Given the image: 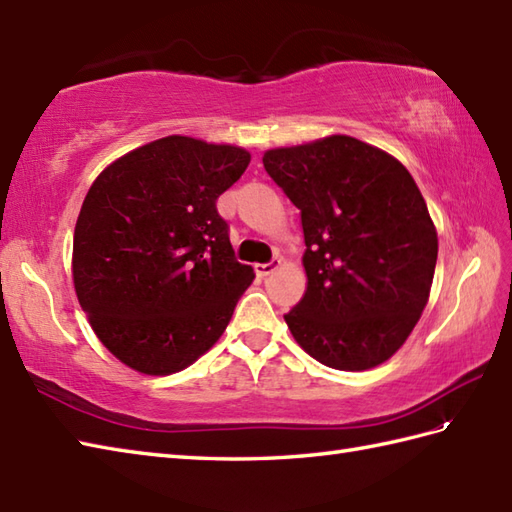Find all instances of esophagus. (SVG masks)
Returning <instances> with one entry per match:
<instances>
[{
    "label": "esophagus",
    "instance_id": "esophagus-1",
    "mask_svg": "<svg viewBox=\"0 0 512 512\" xmlns=\"http://www.w3.org/2000/svg\"><path fill=\"white\" fill-rule=\"evenodd\" d=\"M280 265H282V260L274 258V260H269V263H265V265H256V274L260 278H267V276L274 274V271H278Z\"/></svg>",
    "mask_w": 512,
    "mask_h": 512
}]
</instances>
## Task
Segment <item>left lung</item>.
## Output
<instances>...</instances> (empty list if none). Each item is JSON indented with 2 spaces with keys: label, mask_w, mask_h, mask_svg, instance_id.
<instances>
[{
  "label": "left lung",
  "mask_w": 512,
  "mask_h": 512,
  "mask_svg": "<svg viewBox=\"0 0 512 512\" xmlns=\"http://www.w3.org/2000/svg\"><path fill=\"white\" fill-rule=\"evenodd\" d=\"M271 179L300 210L306 291L285 315L295 342L328 368L381 366L427 306L438 234L414 177L350 135L276 146Z\"/></svg>",
  "instance_id": "1"
}]
</instances>
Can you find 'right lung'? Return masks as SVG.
Segmentation results:
<instances>
[{
    "mask_svg": "<svg viewBox=\"0 0 512 512\" xmlns=\"http://www.w3.org/2000/svg\"><path fill=\"white\" fill-rule=\"evenodd\" d=\"M252 160L234 144L166 135L111 162L74 227L72 280L89 326L135 372L166 377L219 342L254 269L217 199Z\"/></svg>",
    "mask_w": 512,
    "mask_h": 512,
    "instance_id": "add662e5",
    "label": "right lung"
}]
</instances>
